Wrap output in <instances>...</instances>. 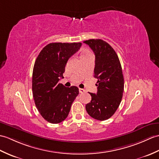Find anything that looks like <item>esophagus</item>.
I'll return each instance as SVG.
<instances>
[{
  "label": "esophagus",
  "mask_w": 159,
  "mask_h": 159,
  "mask_svg": "<svg viewBox=\"0 0 159 159\" xmlns=\"http://www.w3.org/2000/svg\"><path fill=\"white\" fill-rule=\"evenodd\" d=\"M85 91V90L84 89H81V88H79V92L80 93H83V92Z\"/></svg>",
  "instance_id": "esophagus-1"
}]
</instances>
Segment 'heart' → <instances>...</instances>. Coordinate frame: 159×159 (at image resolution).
Here are the masks:
<instances>
[{
    "label": "heart",
    "mask_w": 159,
    "mask_h": 159,
    "mask_svg": "<svg viewBox=\"0 0 159 159\" xmlns=\"http://www.w3.org/2000/svg\"><path fill=\"white\" fill-rule=\"evenodd\" d=\"M89 54H91L89 52V51H84V52L81 54V56H80V57H83V56H84V55H89Z\"/></svg>",
    "instance_id": "b5f03b06"
}]
</instances>
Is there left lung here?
Returning a JSON list of instances; mask_svg holds the SVG:
<instances>
[{
	"label": "left lung",
	"mask_w": 159,
	"mask_h": 159,
	"mask_svg": "<svg viewBox=\"0 0 159 159\" xmlns=\"http://www.w3.org/2000/svg\"><path fill=\"white\" fill-rule=\"evenodd\" d=\"M84 43L95 55L94 77L98 79L97 93H89L91 101L85 108L92 118L99 120L110 119L120 104L124 91V78L119 57L108 43L90 39Z\"/></svg>",
	"instance_id": "left-lung-1"
}]
</instances>
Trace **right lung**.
<instances>
[{
  "label": "right lung",
  "mask_w": 159,
  "mask_h": 159,
  "mask_svg": "<svg viewBox=\"0 0 159 159\" xmlns=\"http://www.w3.org/2000/svg\"><path fill=\"white\" fill-rule=\"evenodd\" d=\"M81 43H53L46 45L35 61L32 72V93L36 108L44 119L57 124L67 118L72 102L79 93L75 86L59 83L69 58Z\"/></svg>",
  "instance_id": "1"
}]
</instances>
